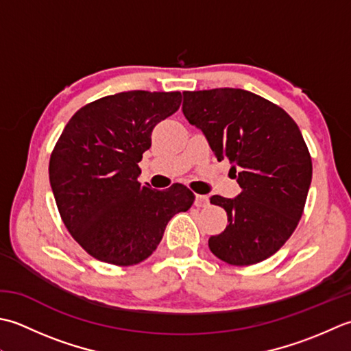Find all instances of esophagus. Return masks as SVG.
Returning a JSON list of instances; mask_svg holds the SVG:
<instances>
[{"instance_id": "obj_1", "label": "esophagus", "mask_w": 351, "mask_h": 351, "mask_svg": "<svg viewBox=\"0 0 351 351\" xmlns=\"http://www.w3.org/2000/svg\"><path fill=\"white\" fill-rule=\"evenodd\" d=\"M195 206L197 207L209 206V197H207V195H195Z\"/></svg>"}]
</instances>
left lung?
I'll list each match as a JSON object with an SVG mask.
<instances>
[{"instance_id":"1","label":"left lung","mask_w":351,"mask_h":351,"mask_svg":"<svg viewBox=\"0 0 351 351\" xmlns=\"http://www.w3.org/2000/svg\"><path fill=\"white\" fill-rule=\"evenodd\" d=\"M182 110L218 162L230 160L242 189L234 198H210L228 223L209 238L210 252L239 267L268 259L294 233L312 182V159L295 121L268 99L233 88L183 92Z\"/></svg>"}]
</instances>
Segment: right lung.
I'll return each mask as SVG.
<instances>
[{
    "mask_svg": "<svg viewBox=\"0 0 351 351\" xmlns=\"http://www.w3.org/2000/svg\"><path fill=\"white\" fill-rule=\"evenodd\" d=\"M180 103V92H119L86 104L63 128L49 183L69 233L95 259L123 267L145 261L169 219L194 203L183 184L154 191L138 182L153 128Z\"/></svg>",
    "mask_w": 351,
    "mask_h": 351,
    "instance_id": "add662e5",
    "label": "right lung"
}]
</instances>
